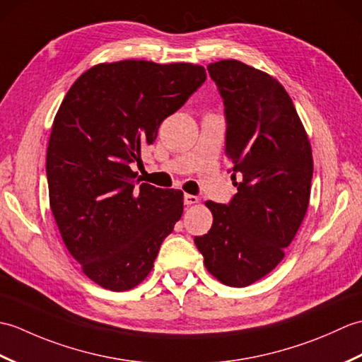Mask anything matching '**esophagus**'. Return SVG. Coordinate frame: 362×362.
Returning a JSON list of instances; mask_svg holds the SVG:
<instances>
[{
  "mask_svg": "<svg viewBox=\"0 0 362 362\" xmlns=\"http://www.w3.org/2000/svg\"><path fill=\"white\" fill-rule=\"evenodd\" d=\"M183 202H185V205H194L199 202V197L197 196H193V194H185V197H183Z\"/></svg>",
  "mask_w": 362,
  "mask_h": 362,
  "instance_id": "esophagus-1",
  "label": "esophagus"
}]
</instances>
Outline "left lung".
Listing matches in <instances>:
<instances>
[{
  "label": "left lung",
  "mask_w": 362,
  "mask_h": 362,
  "mask_svg": "<svg viewBox=\"0 0 362 362\" xmlns=\"http://www.w3.org/2000/svg\"><path fill=\"white\" fill-rule=\"evenodd\" d=\"M206 70L224 99L226 156L238 193L228 205L205 202L213 226L194 243L214 279L244 288L275 269L294 240L310 204L313 152L292 99L272 76L232 59Z\"/></svg>",
  "instance_id": "8db88e82"
}]
</instances>
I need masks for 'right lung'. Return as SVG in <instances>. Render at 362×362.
<instances>
[{"instance_id": "right-lung-1", "label": "right lung", "mask_w": 362, "mask_h": 362, "mask_svg": "<svg viewBox=\"0 0 362 362\" xmlns=\"http://www.w3.org/2000/svg\"><path fill=\"white\" fill-rule=\"evenodd\" d=\"M205 79L193 64H99L60 104L46 152L49 205L68 252L99 286L140 284L180 219L182 191L136 187L130 163Z\"/></svg>"}]
</instances>
